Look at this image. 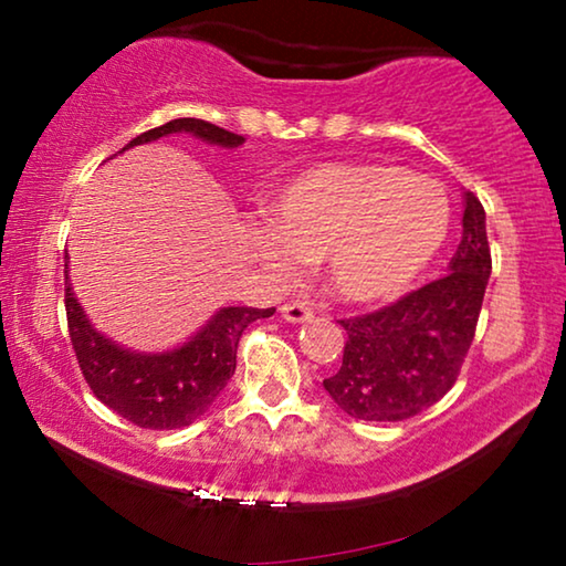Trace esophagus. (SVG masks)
Here are the masks:
<instances>
[{
    "mask_svg": "<svg viewBox=\"0 0 566 566\" xmlns=\"http://www.w3.org/2000/svg\"><path fill=\"white\" fill-rule=\"evenodd\" d=\"M281 314H283V319L291 324H304L314 316L312 306L304 304V301H289V304L281 306Z\"/></svg>",
    "mask_w": 566,
    "mask_h": 566,
    "instance_id": "esophagus-1",
    "label": "esophagus"
}]
</instances>
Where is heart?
<instances>
[{
	"label": "heart",
	"instance_id": "heart-1",
	"mask_svg": "<svg viewBox=\"0 0 566 566\" xmlns=\"http://www.w3.org/2000/svg\"><path fill=\"white\" fill-rule=\"evenodd\" d=\"M451 208L436 180L366 161H322L293 175L252 229V254L281 281L319 262L345 304L397 298L446 242Z\"/></svg>",
	"mask_w": 566,
	"mask_h": 566
}]
</instances>
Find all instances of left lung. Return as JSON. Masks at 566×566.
<instances>
[{
	"label": "left lung",
	"instance_id": "8db88e82",
	"mask_svg": "<svg viewBox=\"0 0 566 566\" xmlns=\"http://www.w3.org/2000/svg\"><path fill=\"white\" fill-rule=\"evenodd\" d=\"M461 227L448 275L374 314L339 319L347 332L343 366L324 378V389L355 420H407L443 399L459 378L492 273L486 216L469 190Z\"/></svg>",
	"mask_w": 566,
	"mask_h": 566
}]
</instances>
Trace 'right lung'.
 I'll return each instance as SVG.
<instances>
[{
	"instance_id": "right-lung-1",
	"label": "right lung",
	"mask_w": 566,
	"mask_h": 566,
	"mask_svg": "<svg viewBox=\"0 0 566 566\" xmlns=\"http://www.w3.org/2000/svg\"><path fill=\"white\" fill-rule=\"evenodd\" d=\"M169 134H190L223 149H237L244 144V136L231 134L208 120L175 118L136 136L134 142L123 146V151ZM64 273L69 337H72L76 360L92 394L115 415L149 430H175L196 422L234 376L242 332L252 322L265 319L275 312V308L223 306L188 343L165 353H138L99 335L90 316L84 314L69 283V254L64 258Z\"/></svg>"
}]
</instances>
